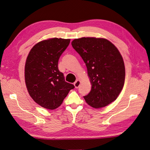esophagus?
Returning a JSON list of instances; mask_svg holds the SVG:
<instances>
[{
  "instance_id": "1",
  "label": "esophagus",
  "mask_w": 150,
  "mask_h": 150,
  "mask_svg": "<svg viewBox=\"0 0 150 150\" xmlns=\"http://www.w3.org/2000/svg\"><path fill=\"white\" fill-rule=\"evenodd\" d=\"M80 84H81V81L79 80H77L76 82L74 83V85L76 88H78L79 87Z\"/></svg>"
}]
</instances>
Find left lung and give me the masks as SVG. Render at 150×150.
<instances>
[{"label":"left lung","mask_w":150,"mask_h":150,"mask_svg":"<svg viewBox=\"0 0 150 150\" xmlns=\"http://www.w3.org/2000/svg\"><path fill=\"white\" fill-rule=\"evenodd\" d=\"M71 44L85 62L92 85L90 93L84 96L86 102L101 108L115 101L125 79L124 61L118 49L104 38L76 39Z\"/></svg>","instance_id":"1"}]
</instances>
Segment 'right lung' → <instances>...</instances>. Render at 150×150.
<instances>
[{
    "mask_svg": "<svg viewBox=\"0 0 150 150\" xmlns=\"http://www.w3.org/2000/svg\"><path fill=\"white\" fill-rule=\"evenodd\" d=\"M70 39L52 38L36 44L31 49L25 65V82L30 97L49 110L61 106L74 86L66 82L58 69V61Z\"/></svg>",
    "mask_w": 150,
    "mask_h": 150,
    "instance_id": "1",
    "label": "right lung"
}]
</instances>
